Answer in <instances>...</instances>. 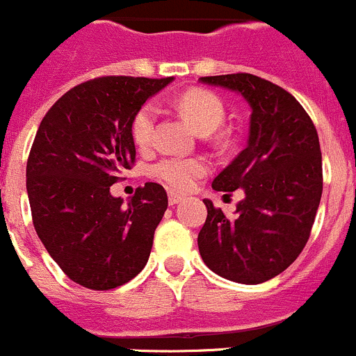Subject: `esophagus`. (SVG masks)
<instances>
[{"label":"esophagus","instance_id":"1","mask_svg":"<svg viewBox=\"0 0 356 356\" xmlns=\"http://www.w3.org/2000/svg\"><path fill=\"white\" fill-rule=\"evenodd\" d=\"M168 200H170V206H177V204L181 202L183 197L178 195V193H175V192H170V197H168Z\"/></svg>","mask_w":356,"mask_h":356}]
</instances>
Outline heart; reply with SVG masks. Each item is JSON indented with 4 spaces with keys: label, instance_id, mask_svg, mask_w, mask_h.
I'll return each instance as SVG.
<instances>
[{
    "label": "heart",
    "instance_id": "heart-1",
    "mask_svg": "<svg viewBox=\"0 0 356 356\" xmlns=\"http://www.w3.org/2000/svg\"><path fill=\"white\" fill-rule=\"evenodd\" d=\"M175 107L200 135H211L225 119V105L218 95L207 90L183 91L175 100ZM159 108L154 102H147L136 111L131 121L133 142L140 149H149L156 135ZM209 166L197 157H164L154 164L152 175L175 190H188L197 178L204 177Z\"/></svg>",
    "mask_w": 356,
    "mask_h": 356
}]
</instances>
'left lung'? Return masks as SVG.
<instances>
[{"label": "left lung", "instance_id": "1", "mask_svg": "<svg viewBox=\"0 0 356 356\" xmlns=\"http://www.w3.org/2000/svg\"><path fill=\"white\" fill-rule=\"evenodd\" d=\"M238 91L251 105L248 147L213 181L218 192L244 190L234 216L204 200L197 244L204 263L228 280L261 284L301 254L322 197V152L313 121L284 88L254 74L200 77Z\"/></svg>", "mask_w": 356, "mask_h": 356}]
</instances>
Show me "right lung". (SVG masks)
I'll list each match as a JSON object with an SVG mask.
<instances>
[{"label":"right lung","instance_id":"add662e5","mask_svg":"<svg viewBox=\"0 0 356 356\" xmlns=\"http://www.w3.org/2000/svg\"><path fill=\"white\" fill-rule=\"evenodd\" d=\"M171 81H84L51 105L38 128L27 159L34 228L62 272L86 289H115L147 265L168 209L166 190L149 181L122 206L111 185L135 164L136 111Z\"/></svg>","mask_w":356,"mask_h":356}]
</instances>
